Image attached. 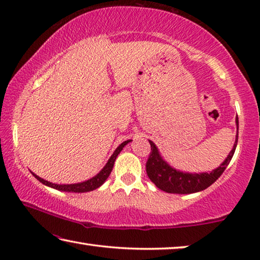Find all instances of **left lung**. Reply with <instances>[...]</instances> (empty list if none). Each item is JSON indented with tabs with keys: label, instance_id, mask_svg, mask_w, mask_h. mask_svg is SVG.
<instances>
[{
	"label": "left lung",
	"instance_id": "8db88e82",
	"mask_svg": "<svg viewBox=\"0 0 260 260\" xmlns=\"http://www.w3.org/2000/svg\"><path fill=\"white\" fill-rule=\"evenodd\" d=\"M236 125L237 134L234 147H233L230 155L227 156L222 164L210 173L192 174L177 171L162 159L155 143L149 141V143L151 146V151L146 164V170L149 179L160 190H164L170 193H192L204 190V189L210 187L214 181H217L218 178L223 173V171L226 170V167L232 160L233 155H234L236 149L237 138H239V118H236Z\"/></svg>",
	"mask_w": 260,
	"mask_h": 260
}]
</instances>
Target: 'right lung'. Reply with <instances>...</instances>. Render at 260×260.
<instances>
[{"mask_svg":"<svg viewBox=\"0 0 260 260\" xmlns=\"http://www.w3.org/2000/svg\"><path fill=\"white\" fill-rule=\"evenodd\" d=\"M131 142V140H127L125 142H122L119 147H118L114 152L112 153V156L110 157V159L108 160L107 165H105L102 170H101V172L95 175L94 178H91L89 180H87V181H83V182H79V183H73V184H57V183H51L49 181H46V180H43L42 178L38 177L37 174L32 173L35 178H37L39 181L41 183L46 184L48 187H51L54 189H57V190H61V191H72V192H86V191H91L94 190V189L99 188L100 186H102L104 183L105 180L109 178L110 173H111V171L113 169V164H114V160H116L117 156L119 155L120 151L122 150V148H124L127 143Z\"/></svg>","mask_w":260,"mask_h":260,"instance_id":"right-lung-1","label":"right lung"}]
</instances>
